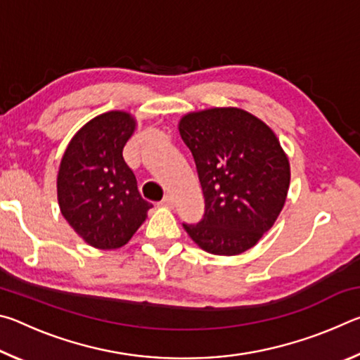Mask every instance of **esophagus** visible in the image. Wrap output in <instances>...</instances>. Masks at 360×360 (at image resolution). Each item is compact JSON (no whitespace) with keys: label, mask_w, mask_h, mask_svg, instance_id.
I'll return each instance as SVG.
<instances>
[{"label":"esophagus","mask_w":360,"mask_h":360,"mask_svg":"<svg viewBox=\"0 0 360 360\" xmlns=\"http://www.w3.org/2000/svg\"><path fill=\"white\" fill-rule=\"evenodd\" d=\"M160 205L162 206H167V208H173V206H174V198L172 197V195H167V197L160 202Z\"/></svg>","instance_id":"1"}]
</instances>
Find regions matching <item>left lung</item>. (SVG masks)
Instances as JSON below:
<instances>
[{
  "mask_svg": "<svg viewBox=\"0 0 360 360\" xmlns=\"http://www.w3.org/2000/svg\"><path fill=\"white\" fill-rule=\"evenodd\" d=\"M205 198L188 236L216 255L248 251L281 212L289 191V160L264 122L243 109L212 108L179 122Z\"/></svg>",
  "mask_w": 360,
  "mask_h": 360,
  "instance_id": "8db88e82",
  "label": "left lung"
}]
</instances>
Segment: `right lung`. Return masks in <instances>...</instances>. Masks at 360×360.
<instances>
[{
	"mask_svg": "<svg viewBox=\"0 0 360 360\" xmlns=\"http://www.w3.org/2000/svg\"><path fill=\"white\" fill-rule=\"evenodd\" d=\"M133 130L130 114H101L76 133L60 163V210L94 248L124 246L152 208L139 195L135 174L122 155Z\"/></svg>",
	"mask_w": 360,
	"mask_h": 360,
	"instance_id": "obj_1",
	"label": "right lung"
}]
</instances>
